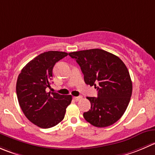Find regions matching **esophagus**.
<instances>
[{
	"label": "esophagus",
	"mask_w": 155,
	"mask_h": 155,
	"mask_svg": "<svg viewBox=\"0 0 155 155\" xmlns=\"http://www.w3.org/2000/svg\"><path fill=\"white\" fill-rule=\"evenodd\" d=\"M82 96H79V97H73V99H74V100L76 101H78L81 100V99H82Z\"/></svg>",
	"instance_id": "obj_1"
}]
</instances>
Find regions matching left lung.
I'll return each mask as SVG.
<instances>
[{
    "label": "left lung",
    "instance_id": "1",
    "mask_svg": "<svg viewBox=\"0 0 155 155\" xmlns=\"http://www.w3.org/2000/svg\"><path fill=\"white\" fill-rule=\"evenodd\" d=\"M69 55L80 67L85 83L97 90V97H86L91 109L83 114L85 120L96 127L114 124L124 115L132 95L133 83L127 67L117 56L101 49L79 51Z\"/></svg>",
    "mask_w": 155,
    "mask_h": 155
}]
</instances>
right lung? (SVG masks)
Segmentation results:
<instances>
[{
  "mask_svg": "<svg viewBox=\"0 0 155 155\" xmlns=\"http://www.w3.org/2000/svg\"><path fill=\"white\" fill-rule=\"evenodd\" d=\"M63 51L41 54L21 70L16 82V94L22 112L32 124L43 129L58 125L64 120L72 96L47 92L53 77L55 64L67 56Z\"/></svg>",
  "mask_w": 155,
  "mask_h": 155,
  "instance_id": "add662e5",
  "label": "right lung"
}]
</instances>
